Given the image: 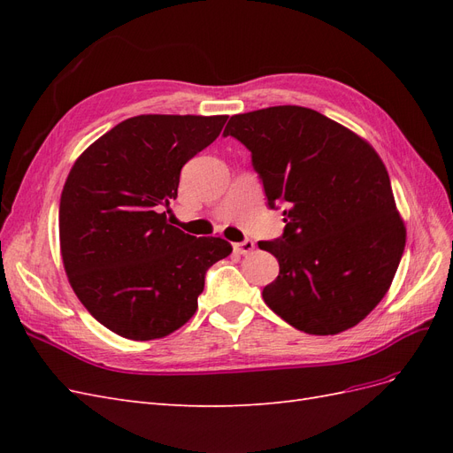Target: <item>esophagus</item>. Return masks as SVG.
Wrapping results in <instances>:
<instances>
[{"label": "esophagus", "mask_w": 453, "mask_h": 453, "mask_svg": "<svg viewBox=\"0 0 453 453\" xmlns=\"http://www.w3.org/2000/svg\"><path fill=\"white\" fill-rule=\"evenodd\" d=\"M253 250H255L253 240H243V242H240V243H234V251L240 253V255H248V253H251Z\"/></svg>", "instance_id": "obj_1"}]
</instances>
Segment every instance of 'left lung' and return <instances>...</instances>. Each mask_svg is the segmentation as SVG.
<instances>
[{
	"label": "left lung",
	"instance_id": "8db88e82",
	"mask_svg": "<svg viewBox=\"0 0 453 453\" xmlns=\"http://www.w3.org/2000/svg\"><path fill=\"white\" fill-rule=\"evenodd\" d=\"M283 234L258 248L280 263L268 308L308 334L357 325L388 293L406 243L386 166L359 135L298 105L230 117Z\"/></svg>",
	"mask_w": 453,
	"mask_h": 453
}]
</instances>
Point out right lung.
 Here are the masks:
<instances>
[{"label": "right lung", "instance_id": "add662e5", "mask_svg": "<svg viewBox=\"0 0 453 453\" xmlns=\"http://www.w3.org/2000/svg\"><path fill=\"white\" fill-rule=\"evenodd\" d=\"M226 115H140L77 158L60 198V250L77 298L109 331L162 338L193 318L205 272L232 253L221 238L168 225L185 164Z\"/></svg>", "mask_w": 453, "mask_h": 453}]
</instances>
